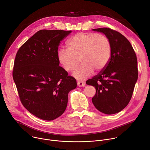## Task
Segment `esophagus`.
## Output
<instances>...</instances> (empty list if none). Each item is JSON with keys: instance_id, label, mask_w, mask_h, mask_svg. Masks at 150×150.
I'll list each match as a JSON object with an SVG mask.
<instances>
[{"instance_id": "obj_1", "label": "esophagus", "mask_w": 150, "mask_h": 150, "mask_svg": "<svg viewBox=\"0 0 150 150\" xmlns=\"http://www.w3.org/2000/svg\"><path fill=\"white\" fill-rule=\"evenodd\" d=\"M77 84L79 87H84L86 84L84 82H83V81H78Z\"/></svg>"}]
</instances>
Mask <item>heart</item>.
Here are the masks:
<instances>
[{"mask_svg": "<svg viewBox=\"0 0 150 150\" xmlns=\"http://www.w3.org/2000/svg\"><path fill=\"white\" fill-rule=\"evenodd\" d=\"M111 56V45L105 35L93 33H79L67 42V50H60L58 60L63 69L69 73L74 72L82 63L75 76L84 79L95 71L99 72L104 69Z\"/></svg>", "mask_w": 150, "mask_h": 150, "instance_id": "1", "label": "heart"}]
</instances>
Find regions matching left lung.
Here are the masks:
<instances>
[{
  "mask_svg": "<svg viewBox=\"0 0 150 150\" xmlns=\"http://www.w3.org/2000/svg\"><path fill=\"white\" fill-rule=\"evenodd\" d=\"M102 32L111 45V56L104 69L86 84L96 88L92 102L98 110L105 114L119 112L129 103L138 76L135 52L127 38L108 28L93 29Z\"/></svg>",
  "mask_w": 150,
  "mask_h": 150,
  "instance_id": "8db88e82",
  "label": "left lung"
}]
</instances>
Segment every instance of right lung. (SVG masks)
Segmentation results:
<instances>
[{
    "label": "right lung",
    "instance_id": "add662e5",
    "mask_svg": "<svg viewBox=\"0 0 150 150\" xmlns=\"http://www.w3.org/2000/svg\"><path fill=\"white\" fill-rule=\"evenodd\" d=\"M71 30H40L18 49L12 76L20 101L31 114L51 121L65 111L76 79L59 66L58 48Z\"/></svg>",
    "mask_w": 150,
    "mask_h": 150
}]
</instances>
